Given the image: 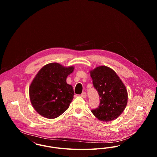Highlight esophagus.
I'll return each instance as SVG.
<instances>
[{"label":"esophagus","mask_w":157,"mask_h":157,"mask_svg":"<svg viewBox=\"0 0 157 157\" xmlns=\"http://www.w3.org/2000/svg\"><path fill=\"white\" fill-rule=\"evenodd\" d=\"M81 96L82 97V98H86V93L85 92H82V94L81 95Z\"/></svg>","instance_id":"esophagus-1"}]
</instances>
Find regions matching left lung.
Here are the masks:
<instances>
[{
	"label": "left lung",
	"instance_id": "obj_1",
	"mask_svg": "<svg viewBox=\"0 0 157 157\" xmlns=\"http://www.w3.org/2000/svg\"><path fill=\"white\" fill-rule=\"evenodd\" d=\"M94 88L98 92L100 103L91 112L98 119L108 122L117 118L127 106V89L120 77L111 68L101 66L90 71Z\"/></svg>",
	"mask_w": 157,
	"mask_h": 157
}]
</instances>
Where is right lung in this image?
Instances as JSON below:
<instances>
[{"label": "right lung", "mask_w": 157, "mask_h": 157, "mask_svg": "<svg viewBox=\"0 0 157 157\" xmlns=\"http://www.w3.org/2000/svg\"><path fill=\"white\" fill-rule=\"evenodd\" d=\"M74 69L58 63H48L40 69L29 87L31 104L39 115L53 119L67 110L74 92L67 78Z\"/></svg>", "instance_id": "obj_1"}]
</instances>
